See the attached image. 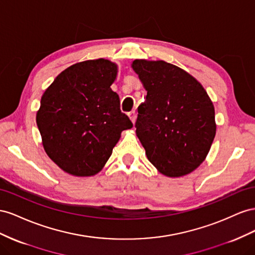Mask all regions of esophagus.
I'll use <instances>...</instances> for the list:
<instances>
[{
	"label": "esophagus",
	"mask_w": 255,
	"mask_h": 255,
	"mask_svg": "<svg viewBox=\"0 0 255 255\" xmlns=\"http://www.w3.org/2000/svg\"><path fill=\"white\" fill-rule=\"evenodd\" d=\"M128 116H129L130 121H131V122L134 124V123H135V120H136V114H135V112H134V111H131V112H130V113L128 114Z\"/></svg>",
	"instance_id": "1"
}]
</instances>
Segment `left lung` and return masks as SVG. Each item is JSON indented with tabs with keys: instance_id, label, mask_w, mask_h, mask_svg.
I'll return each mask as SVG.
<instances>
[{
	"instance_id": "8db88e82",
	"label": "left lung",
	"mask_w": 255,
	"mask_h": 255,
	"mask_svg": "<svg viewBox=\"0 0 255 255\" xmlns=\"http://www.w3.org/2000/svg\"><path fill=\"white\" fill-rule=\"evenodd\" d=\"M131 67L147 92L135 123L147 159L168 177L193 172L216 135L212 99L198 80L173 64L134 60Z\"/></svg>"
}]
</instances>
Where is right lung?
Listing matches in <instances>:
<instances>
[{
    "instance_id": "right-lung-1",
    "label": "right lung",
    "mask_w": 255,
    "mask_h": 255,
    "mask_svg": "<svg viewBox=\"0 0 255 255\" xmlns=\"http://www.w3.org/2000/svg\"><path fill=\"white\" fill-rule=\"evenodd\" d=\"M119 66L89 60L63 70L42 94L36 123L46 154L70 175L99 173L123 130L132 128L111 90Z\"/></svg>"
}]
</instances>
